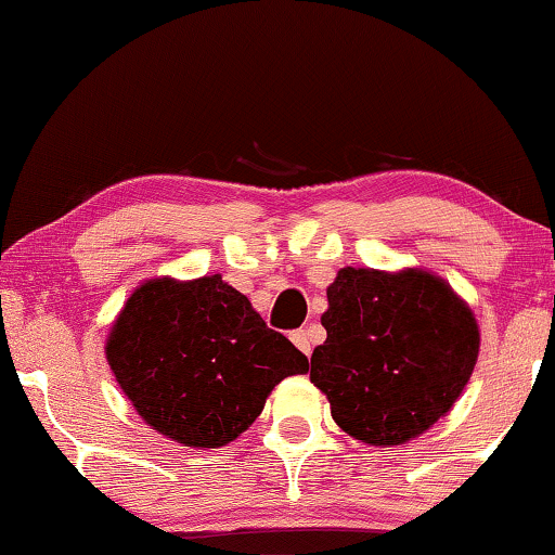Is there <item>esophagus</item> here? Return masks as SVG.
<instances>
[{"label": "esophagus", "mask_w": 555, "mask_h": 555, "mask_svg": "<svg viewBox=\"0 0 555 555\" xmlns=\"http://www.w3.org/2000/svg\"><path fill=\"white\" fill-rule=\"evenodd\" d=\"M291 341H293L295 347H298L300 351H304L306 357H311V339H308L306 331H293V334H291Z\"/></svg>", "instance_id": "esophagus-1"}]
</instances>
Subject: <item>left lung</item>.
<instances>
[{
	"label": "left lung",
	"instance_id": "1",
	"mask_svg": "<svg viewBox=\"0 0 555 555\" xmlns=\"http://www.w3.org/2000/svg\"><path fill=\"white\" fill-rule=\"evenodd\" d=\"M311 383L357 441L402 446L453 408L479 357L469 304L423 268H341L326 287Z\"/></svg>",
	"mask_w": 555,
	"mask_h": 555
}]
</instances>
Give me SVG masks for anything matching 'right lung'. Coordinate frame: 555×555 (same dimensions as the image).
Segmentation results:
<instances>
[{"mask_svg": "<svg viewBox=\"0 0 555 555\" xmlns=\"http://www.w3.org/2000/svg\"><path fill=\"white\" fill-rule=\"evenodd\" d=\"M104 354L137 415L191 449L240 438L275 385L308 372L306 354L221 275L137 285Z\"/></svg>", "mask_w": 555, "mask_h": 555, "instance_id": "add662e5", "label": "right lung"}]
</instances>
